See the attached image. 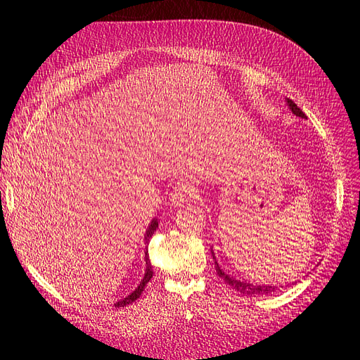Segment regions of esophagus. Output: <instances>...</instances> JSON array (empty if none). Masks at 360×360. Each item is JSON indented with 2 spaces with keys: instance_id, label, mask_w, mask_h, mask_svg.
I'll return each mask as SVG.
<instances>
[{
  "instance_id": "esophagus-1",
  "label": "esophagus",
  "mask_w": 360,
  "mask_h": 360,
  "mask_svg": "<svg viewBox=\"0 0 360 360\" xmlns=\"http://www.w3.org/2000/svg\"><path fill=\"white\" fill-rule=\"evenodd\" d=\"M193 195H195L193 188L189 186V184H186V183H184V184L181 183V184H179V186L174 188L172 192H171V197H169L171 205L181 207L189 198H192Z\"/></svg>"
}]
</instances>
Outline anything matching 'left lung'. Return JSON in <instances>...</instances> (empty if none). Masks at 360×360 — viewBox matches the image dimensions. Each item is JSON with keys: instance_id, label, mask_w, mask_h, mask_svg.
Segmentation results:
<instances>
[{"instance_id": "left-lung-1", "label": "left lung", "mask_w": 360, "mask_h": 360, "mask_svg": "<svg viewBox=\"0 0 360 360\" xmlns=\"http://www.w3.org/2000/svg\"><path fill=\"white\" fill-rule=\"evenodd\" d=\"M287 105H288L290 111H291L294 115H297V117H300V118H307V115H304V114L302 112L300 108H297V105L294 103L292 101L287 99ZM212 255H213V259H214V267H216L217 275H219V278H222V279L225 281V284L231 285L234 290L240 291V292H243V294H249V296H263V294H270V292H274V291L278 290L276 285L271 287V285H261V284H249V282H246V281H238V279H236V278H233V276H230V275H226L225 271L221 269V266L217 264L214 252H213V248H212Z\"/></svg>"}]
</instances>
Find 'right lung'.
I'll list each match as a JSON object with an SVG mask.
<instances>
[{"mask_svg":"<svg viewBox=\"0 0 360 360\" xmlns=\"http://www.w3.org/2000/svg\"><path fill=\"white\" fill-rule=\"evenodd\" d=\"M159 226V221L156 219V217H153V221H151L150 224H148V228H147V231H146V236H144V242H146V245H148V242H150V238H151V236L155 234V231H156V228ZM153 278V269H151V263H150V258H148V249L146 250V274H144V278L141 279V282H139V285L129 294V296H126V297H123V299H120V300H117L115 303H114V307L115 308H124L126 304H130L132 302H135L136 299H139V296H141V292L144 291V288H146V285H147V282Z\"/></svg>","mask_w":360,"mask_h":360,"instance_id":"obj_1","label":"right lung"}]
</instances>
